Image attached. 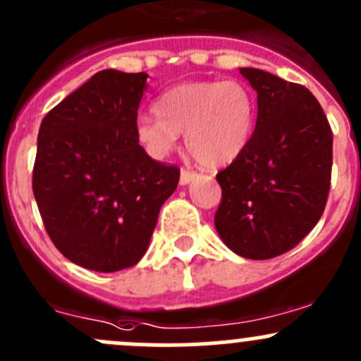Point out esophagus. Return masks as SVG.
I'll return each mask as SVG.
<instances>
[{
  "instance_id": "esophagus-1",
  "label": "esophagus",
  "mask_w": 361,
  "mask_h": 361,
  "mask_svg": "<svg viewBox=\"0 0 361 361\" xmlns=\"http://www.w3.org/2000/svg\"><path fill=\"white\" fill-rule=\"evenodd\" d=\"M196 177H197L196 172H189V170H184V169L180 170V184H182V185L189 184V182L195 180Z\"/></svg>"
}]
</instances>
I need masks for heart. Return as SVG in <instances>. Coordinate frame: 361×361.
Masks as SVG:
<instances>
[{
	"label": "heart",
	"mask_w": 361,
	"mask_h": 361,
	"mask_svg": "<svg viewBox=\"0 0 361 361\" xmlns=\"http://www.w3.org/2000/svg\"><path fill=\"white\" fill-rule=\"evenodd\" d=\"M157 115H139L135 137L153 158H165L185 133V148L204 169L239 158L255 127V102L238 80H191L169 89Z\"/></svg>",
	"instance_id": "heart-1"
}]
</instances>
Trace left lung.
Returning <instances> with one entry per match:
<instances>
[{"label": "left lung", "instance_id": "8db88e82", "mask_svg": "<svg viewBox=\"0 0 361 361\" xmlns=\"http://www.w3.org/2000/svg\"><path fill=\"white\" fill-rule=\"evenodd\" d=\"M239 72L257 91V126L241 157L216 173L215 227L235 255L269 259L293 250L324 213L332 130L305 86L259 68Z\"/></svg>", "mask_w": 361, "mask_h": 361}]
</instances>
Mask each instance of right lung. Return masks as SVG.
Wrapping results in <instances>:
<instances>
[{"mask_svg":"<svg viewBox=\"0 0 361 361\" xmlns=\"http://www.w3.org/2000/svg\"><path fill=\"white\" fill-rule=\"evenodd\" d=\"M148 73L106 68L42 118L32 191L65 258L96 272L135 265L179 169L148 157L135 120Z\"/></svg>","mask_w":361,"mask_h":361,"instance_id":"1","label":"right lung"}]
</instances>
